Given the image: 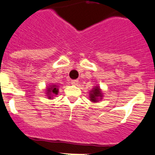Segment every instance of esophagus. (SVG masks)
<instances>
[{
	"label": "esophagus",
	"mask_w": 155,
	"mask_h": 155,
	"mask_svg": "<svg viewBox=\"0 0 155 155\" xmlns=\"http://www.w3.org/2000/svg\"><path fill=\"white\" fill-rule=\"evenodd\" d=\"M71 84L74 85H77L78 84V80H72Z\"/></svg>",
	"instance_id": "obj_1"
}]
</instances>
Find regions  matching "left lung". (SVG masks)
Segmentation results:
<instances>
[{
  "label": "left lung",
  "mask_w": 155,
  "mask_h": 155,
  "mask_svg": "<svg viewBox=\"0 0 155 155\" xmlns=\"http://www.w3.org/2000/svg\"><path fill=\"white\" fill-rule=\"evenodd\" d=\"M102 92L99 86H95L91 91H90V100L93 102H97L99 100L102 99Z\"/></svg>",
  "instance_id": "left-lung-1"
}]
</instances>
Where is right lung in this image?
<instances>
[{
	"mask_svg": "<svg viewBox=\"0 0 155 155\" xmlns=\"http://www.w3.org/2000/svg\"><path fill=\"white\" fill-rule=\"evenodd\" d=\"M58 85H49V87L46 89V94L49 99L53 98L54 95H57L58 94Z\"/></svg>",
	"mask_w": 155,
	"mask_h": 155,
	"instance_id": "right-lung-1",
	"label": "right lung"
}]
</instances>
